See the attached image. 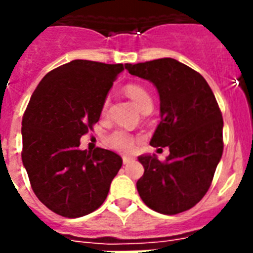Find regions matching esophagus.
<instances>
[{
    "mask_svg": "<svg viewBox=\"0 0 253 253\" xmlns=\"http://www.w3.org/2000/svg\"><path fill=\"white\" fill-rule=\"evenodd\" d=\"M122 160H123V164H128V163L132 162V160H134V159L130 158V156H123Z\"/></svg>",
    "mask_w": 253,
    "mask_h": 253,
    "instance_id": "34e87169",
    "label": "esophagus"
}]
</instances>
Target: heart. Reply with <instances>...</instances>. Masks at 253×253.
Returning <instances> with one entry per match:
<instances>
[{"mask_svg":"<svg viewBox=\"0 0 253 253\" xmlns=\"http://www.w3.org/2000/svg\"><path fill=\"white\" fill-rule=\"evenodd\" d=\"M125 93L127 97L134 102V105L138 107L139 110H142L147 105H152V98H151L150 93L138 84H128L125 87ZM107 101L103 103V111L106 110ZM109 146L113 150L118 151V152H123V154H130L135 150V138L131 134L126 132L123 130H118L113 132L107 139Z\"/></svg>","mask_w":253,"mask_h":253,"instance_id":"b5f03b06","label":"heart"}]
</instances>
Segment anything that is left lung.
<instances>
[{"label":"left lung","instance_id":"left-lung-1","mask_svg":"<svg viewBox=\"0 0 253 253\" xmlns=\"http://www.w3.org/2000/svg\"><path fill=\"white\" fill-rule=\"evenodd\" d=\"M125 68L158 89L162 122L150 144L169 148L166 162L156 155L138 158L144 168L139 196L160 214L186 211L204 198L223 152V119L214 93L200 73L170 57Z\"/></svg>","mask_w":253,"mask_h":253}]
</instances>
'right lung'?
I'll use <instances>...</instances> for the list:
<instances>
[{
  "mask_svg": "<svg viewBox=\"0 0 253 253\" xmlns=\"http://www.w3.org/2000/svg\"><path fill=\"white\" fill-rule=\"evenodd\" d=\"M123 64L72 60L45 75L22 119V162L35 196L65 218L103 204L122 158L113 151H81L80 139L98 122Z\"/></svg>",
  "mask_w": 253,
  "mask_h": 253,
  "instance_id": "right-lung-1",
  "label": "right lung"
}]
</instances>
